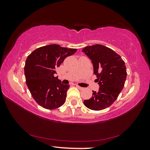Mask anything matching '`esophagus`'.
Returning <instances> with one entry per match:
<instances>
[{"label":"esophagus","instance_id":"1","mask_svg":"<svg viewBox=\"0 0 150 150\" xmlns=\"http://www.w3.org/2000/svg\"><path fill=\"white\" fill-rule=\"evenodd\" d=\"M76 87H77L79 88V89H80V90H83V87H80V86H79V85H76Z\"/></svg>","mask_w":150,"mask_h":150}]
</instances>
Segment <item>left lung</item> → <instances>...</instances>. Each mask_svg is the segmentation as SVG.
Instances as JSON below:
<instances>
[{
  "instance_id": "obj_1",
  "label": "left lung",
  "mask_w": 150,
  "mask_h": 150,
  "mask_svg": "<svg viewBox=\"0 0 150 150\" xmlns=\"http://www.w3.org/2000/svg\"><path fill=\"white\" fill-rule=\"evenodd\" d=\"M82 52L91 59L100 86L97 92L93 91L92 97L83 103L91 110H103L112 105L122 90L127 75L125 63L115 51L100 44L87 46Z\"/></svg>"
}]
</instances>
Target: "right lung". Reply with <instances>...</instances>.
Instances as JSON below:
<instances>
[{"label":"right lung","instance_id":"right-lung-1","mask_svg":"<svg viewBox=\"0 0 150 150\" xmlns=\"http://www.w3.org/2000/svg\"><path fill=\"white\" fill-rule=\"evenodd\" d=\"M77 49L50 44L40 47L28 56L24 66L26 83L30 93L40 106L53 110L65 102L69 85H63L55 77L56 69Z\"/></svg>","mask_w":150,"mask_h":150}]
</instances>
